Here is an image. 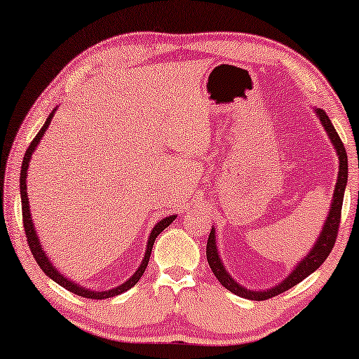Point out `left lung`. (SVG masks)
Returning <instances> with one entry per match:
<instances>
[{
    "label": "left lung",
    "mask_w": 359,
    "mask_h": 359,
    "mask_svg": "<svg viewBox=\"0 0 359 359\" xmlns=\"http://www.w3.org/2000/svg\"><path fill=\"white\" fill-rule=\"evenodd\" d=\"M313 112L318 117V121L322 122L323 129H325L328 139H330L333 149L337 151L338 156V178L335 183V189H333V198L330 209H328V215L323 222V227L320 230L316 243L311 248L306 257L299 262L291 273L283 279L281 283H278L276 286L263 289V291H253V289H247L242 284H238L232 278L227 269H225L222 259H220L219 248H217V240H215V229L212 227L209 233L208 240V248H205V257H208V263L215 278L219 279V283L222 284L225 289H229L230 292L237 294L240 297L250 299V301H266L269 297L278 296L292 286H296L301 281H304L309 274H312L316 269L320 268V264L325 262L328 255H330L333 245H335V238L338 233V227H340V217H341V204H343V196H345L346 183H348V156L346 150L343 147L340 137H338L335 127L332 126L330 117L327 116V112L320 109V107H313Z\"/></svg>",
    "instance_id": "left-lung-1"
}]
</instances>
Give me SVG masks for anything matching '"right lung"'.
<instances>
[{
    "label": "right lung",
    "mask_w": 359,
    "mask_h": 359,
    "mask_svg": "<svg viewBox=\"0 0 359 359\" xmlns=\"http://www.w3.org/2000/svg\"><path fill=\"white\" fill-rule=\"evenodd\" d=\"M55 111L57 107L53 109L50 114H48L46 124L42 126V129L39 130V134L36 135V139L31 142V145H29V149L26 150V155H24V160H22V166H21V184H19V189H21V203H22V220H24V230H26V237H27V243H29V248H31V252L34 255V258H36V262L39 266L43 273L47 274L48 278L53 279L57 284H60L62 287L68 289V291L76 294V296H81V297H88V299H109V297H114V296H119V294L129 291L132 286H135L137 283H139V279L142 278V274H144L147 264H149V259H150V253H151V248H154V243H155V238L158 237V235L163 232V230L168 227V225L173 222L176 219V215H168V217L161 219L160 222L155 224V227L151 229L150 232V237L147 240V250H145V255L144 258H142V263L139 264V268H137V271L132 274V276L127 279L126 283L119 284V286L112 287V289H107V291H93V289H88L85 286H81V284H76L73 283L72 279H68L63 276V274L58 271V269L53 266L50 258L47 257L46 250L42 248L41 245V240H39V235L36 232V227H34V222H32V217H31V205H29V198H27V170H29V163H31V158H32V154L36 151L37 145L41 144L42 137H43V132L48 129V126H50V121L52 117L55 116Z\"/></svg>",
    "instance_id": "obj_1"
}]
</instances>
